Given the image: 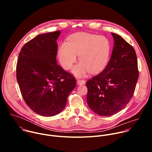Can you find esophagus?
<instances>
[{"instance_id": "1", "label": "esophagus", "mask_w": 152, "mask_h": 152, "mask_svg": "<svg viewBox=\"0 0 152 152\" xmlns=\"http://www.w3.org/2000/svg\"><path fill=\"white\" fill-rule=\"evenodd\" d=\"M85 80H82V79H77V83L79 85H83L85 83Z\"/></svg>"}]
</instances>
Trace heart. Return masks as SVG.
Masks as SVG:
<instances>
[{
	"label": "heart",
	"instance_id": "b5f03b06",
	"mask_svg": "<svg viewBox=\"0 0 152 152\" xmlns=\"http://www.w3.org/2000/svg\"><path fill=\"white\" fill-rule=\"evenodd\" d=\"M111 52V42L107 37L87 33L71 36L67 44L61 45L58 56L62 67L70 70L79 55L80 62L72 73L77 77L84 76L88 72L96 74L102 72L109 61Z\"/></svg>",
	"mask_w": 152,
	"mask_h": 152
}]
</instances>
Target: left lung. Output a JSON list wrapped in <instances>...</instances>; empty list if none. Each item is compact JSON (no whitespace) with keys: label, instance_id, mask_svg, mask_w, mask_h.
Returning a JSON list of instances; mask_svg holds the SVG:
<instances>
[{"label":"left lung","instance_id":"left-lung-1","mask_svg":"<svg viewBox=\"0 0 152 152\" xmlns=\"http://www.w3.org/2000/svg\"><path fill=\"white\" fill-rule=\"evenodd\" d=\"M111 34L114 43L109 62L102 72L86 83L87 103L102 116L124 109L134 95L139 76L135 50L121 36Z\"/></svg>","mask_w":152,"mask_h":152}]
</instances>
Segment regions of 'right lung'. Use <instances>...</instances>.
I'll return each mask as SVG.
<instances>
[{
	"label": "right lung",
	"mask_w": 152,
	"mask_h": 152,
	"mask_svg": "<svg viewBox=\"0 0 152 152\" xmlns=\"http://www.w3.org/2000/svg\"><path fill=\"white\" fill-rule=\"evenodd\" d=\"M61 32L37 35L21 48L16 76L20 92L27 105L35 113L52 117L61 112L76 81L72 75L57 64Z\"/></svg>",
	"instance_id": "obj_1"
}]
</instances>
